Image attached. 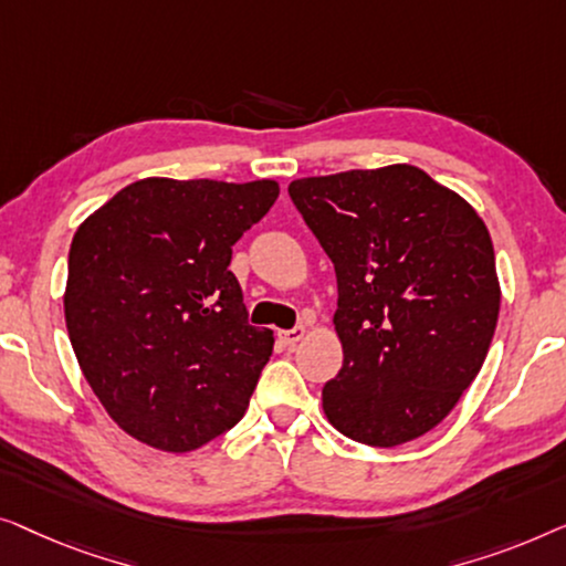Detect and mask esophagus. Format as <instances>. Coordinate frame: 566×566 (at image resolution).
I'll list each match as a JSON object with an SVG mask.
<instances>
[{
	"label": "esophagus",
	"mask_w": 566,
	"mask_h": 566,
	"mask_svg": "<svg viewBox=\"0 0 566 566\" xmlns=\"http://www.w3.org/2000/svg\"><path fill=\"white\" fill-rule=\"evenodd\" d=\"M305 325H297V328H292V331H282L280 333V338H282V344L286 346V348H294L300 344L302 338H305Z\"/></svg>",
	"instance_id": "obj_1"
}]
</instances>
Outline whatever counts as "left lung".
<instances>
[{"mask_svg":"<svg viewBox=\"0 0 566 566\" xmlns=\"http://www.w3.org/2000/svg\"><path fill=\"white\" fill-rule=\"evenodd\" d=\"M290 197L338 282L344 366L323 387L325 416L379 449L428 433L495 336L500 284L482 218L410 164L297 179Z\"/></svg>","mask_w":566,"mask_h":566,"instance_id":"obj_1","label":"left lung"}]
</instances>
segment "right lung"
Segmentation results:
<instances>
[{"mask_svg":"<svg viewBox=\"0 0 566 566\" xmlns=\"http://www.w3.org/2000/svg\"><path fill=\"white\" fill-rule=\"evenodd\" d=\"M280 197L272 179H140L78 226L63 294L71 346L109 418L192 451L243 418L274 333L249 323L233 245Z\"/></svg>","mask_w":566,"mask_h":566,"instance_id":"right-lung-1","label":"right lung"}]
</instances>
